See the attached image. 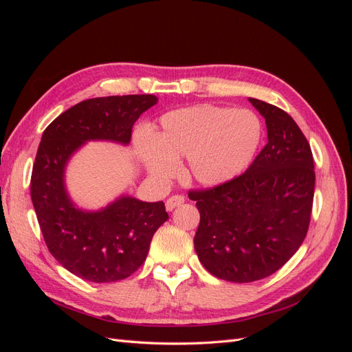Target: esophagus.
Returning <instances> with one entry per match:
<instances>
[{
  "mask_svg": "<svg viewBox=\"0 0 352 352\" xmlns=\"http://www.w3.org/2000/svg\"><path fill=\"white\" fill-rule=\"evenodd\" d=\"M185 202V198L182 195H173L170 197L167 201H166V210L167 211H173L176 207H179L180 204H184Z\"/></svg>",
  "mask_w": 352,
  "mask_h": 352,
  "instance_id": "esophagus-1",
  "label": "esophagus"
}]
</instances>
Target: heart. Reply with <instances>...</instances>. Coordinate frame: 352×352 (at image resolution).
Here are the masks:
<instances>
[{
    "mask_svg": "<svg viewBox=\"0 0 352 352\" xmlns=\"http://www.w3.org/2000/svg\"><path fill=\"white\" fill-rule=\"evenodd\" d=\"M261 136L258 116L250 110L195 105L164 114L151 141H138L136 153L160 182L175 175L180 158H188V177L201 186L216 188L245 172Z\"/></svg>",
    "mask_w": 352,
    "mask_h": 352,
    "instance_id": "obj_1",
    "label": "heart"
}]
</instances>
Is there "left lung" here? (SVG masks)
<instances>
[{"mask_svg": "<svg viewBox=\"0 0 352 352\" xmlns=\"http://www.w3.org/2000/svg\"><path fill=\"white\" fill-rule=\"evenodd\" d=\"M267 126V145L243 175L204 190L197 201L194 245L216 278L248 283L278 272L301 247L310 225L314 162L310 144L292 117L248 98Z\"/></svg>", "mask_w": 352, "mask_h": 352, "instance_id": "8db88e82", "label": "left lung"}]
</instances>
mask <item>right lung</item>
I'll return each mask as SVG.
<instances>
[{"label":"right lung","instance_id":"add662e5","mask_svg":"<svg viewBox=\"0 0 352 352\" xmlns=\"http://www.w3.org/2000/svg\"><path fill=\"white\" fill-rule=\"evenodd\" d=\"M157 102L155 95L85 100L42 133L30 197L52 257L78 278L95 283L129 278L168 219L163 201L145 202L131 195H120L100 210H83L70 198L65 179L70 158L87 142L129 145L135 122Z\"/></svg>","mask_w":352,"mask_h":352}]
</instances>
